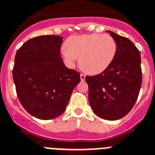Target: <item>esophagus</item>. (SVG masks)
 I'll use <instances>...</instances> for the list:
<instances>
[{"mask_svg": "<svg viewBox=\"0 0 155 155\" xmlns=\"http://www.w3.org/2000/svg\"><path fill=\"white\" fill-rule=\"evenodd\" d=\"M85 77H86V75H84V74H80V79H81L82 81H84L85 80Z\"/></svg>", "mask_w": 155, "mask_h": 155, "instance_id": "1", "label": "esophagus"}]
</instances>
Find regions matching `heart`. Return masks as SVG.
I'll return each mask as SVG.
<instances>
[{
    "label": "heart",
    "instance_id": "b5f03b06",
    "mask_svg": "<svg viewBox=\"0 0 155 155\" xmlns=\"http://www.w3.org/2000/svg\"><path fill=\"white\" fill-rule=\"evenodd\" d=\"M116 52L117 43L114 38L94 33L69 38L67 46L62 49V55L70 65H74L80 58V66L84 71L98 74L110 65Z\"/></svg>",
    "mask_w": 155,
    "mask_h": 155
}]
</instances>
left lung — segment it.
<instances>
[{
	"label": "left lung",
	"instance_id": "8db88e82",
	"mask_svg": "<svg viewBox=\"0 0 155 155\" xmlns=\"http://www.w3.org/2000/svg\"><path fill=\"white\" fill-rule=\"evenodd\" d=\"M108 32L117 43L114 61L102 72L85 79L94 114L102 119L116 120L127 115L137 100L142 85L141 58L132 41Z\"/></svg>",
	"mask_w": 155,
	"mask_h": 155
}]
</instances>
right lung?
I'll return each mask as SVG.
<instances>
[{
	"instance_id": "obj_1",
	"label": "right lung",
	"mask_w": 155,
	"mask_h": 155,
	"mask_svg": "<svg viewBox=\"0 0 155 155\" xmlns=\"http://www.w3.org/2000/svg\"><path fill=\"white\" fill-rule=\"evenodd\" d=\"M63 38L41 35L31 38L16 52L12 69L18 98L35 117L53 119L64 111L80 72L68 68L60 49Z\"/></svg>"
}]
</instances>
